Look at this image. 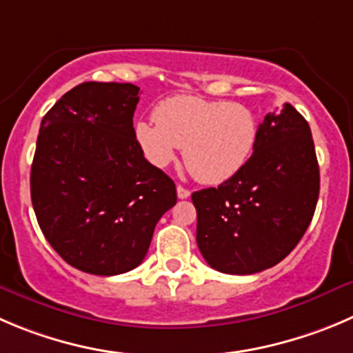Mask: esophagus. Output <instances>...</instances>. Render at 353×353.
I'll use <instances>...</instances> for the list:
<instances>
[{
    "instance_id": "esophagus-1",
    "label": "esophagus",
    "mask_w": 353,
    "mask_h": 353,
    "mask_svg": "<svg viewBox=\"0 0 353 353\" xmlns=\"http://www.w3.org/2000/svg\"><path fill=\"white\" fill-rule=\"evenodd\" d=\"M176 194H179L180 199H187V197L190 196V190L185 189V187L179 185V187H176Z\"/></svg>"
}]
</instances>
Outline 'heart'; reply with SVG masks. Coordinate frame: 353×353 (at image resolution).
<instances>
[{
    "mask_svg": "<svg viewBox=\"0 0 353 353\" xmlns=\"http://www.w3.org/2000/svg\"><path fill=\"white\" fill-rule=\"evenodd\" d=\"M154 121L135 124V140L157 168L183 161L203 183H221L239 173L256 149L260 123L250 107L237 102L176 95L154 109Z\"/></svg>",
    "mask_w": 353,
    "mask_h": 353,
    "instance_id": "obj_1",
    "label": "heart"
}]
</instances>
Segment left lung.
<instances>
[{"mask_svg":"<svg viewBox=\"0 0 353 353\" xmlns=\"http://www.w3.org/2000/svg\"><path fill=\"white\" fill-rule=\"evenodd\" d=\"M312 132L291 103L260 124L246 166L218 187L197 190V246L223 274L250 275L279 263L307 232L319 199Z\"/></svg>","mask_w":353,"mask_h":353,"instance_id":"1","label":"left lung"}]
</instances>
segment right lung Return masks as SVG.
I'll list each match as a JSON object with an SVG mask.
<instances>
[{"mask_svg": "<svg viewBox=\"0 0 353 353\" xmlns=\"http://www.w3.org/2000/svg\"><path fill=\"white\" fill-rule=\"evenodd\" d=\"M140 88L88 81L45 114L31 168L36 218L53 250L93 275L139 267L176 187L133 133Z\"/></svg>", "mask_w": 353, "mask_h": 353, "instance_id": "add662e5", "label": "right lung"}]
</instances>
